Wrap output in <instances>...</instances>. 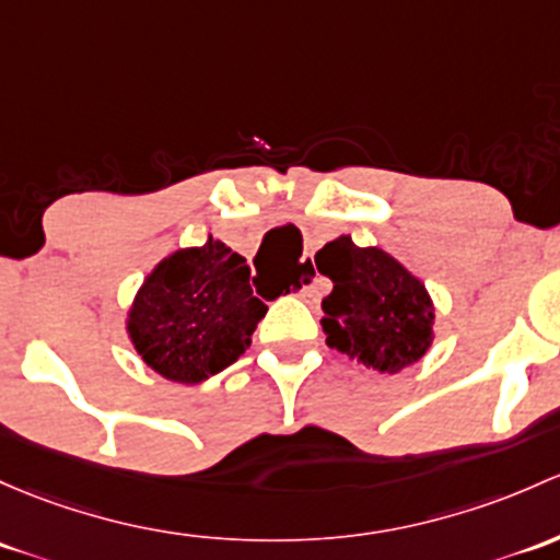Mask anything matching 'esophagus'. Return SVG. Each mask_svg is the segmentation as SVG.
I'll return each mask as SVG.
<instances>
[{
	"label": "esophagus",
	"instance_id": "34e87169",
	"mask_svg": "<svg viewBox=\"0 0 560 560\" xmlns=\"http://www.w3.org/2000/svg\"><path fill=\"white\" fill-rule=\"evenodd\" d=\"M300 279L308 281V284L303 287V298H308V300L319 298V287H316V265L314 262L305 260L303 265H300Z\"/></svg>",
	"mask_w": 560,
	"mask_h": 560
}]
</instances>
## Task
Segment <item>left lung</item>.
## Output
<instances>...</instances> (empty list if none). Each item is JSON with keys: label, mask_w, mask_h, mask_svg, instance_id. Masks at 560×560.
Here are the masks:
<instances>
[{"label": "left lung", "mask_w": 560, "mask_h": 560, "mask_svg": "<svg viewBox=\"0 0 560 560\" xmlns=\"http://www.w3.org/2000/svg\"><path fill=\"white\" fill-rule=\"evenodd\" d=\"M314 262L332 279V292L322 300L329 349L378 373H399L427 354L434 305L402 262L378 246H357L351 235L322 246Z\"/></svg>", "instance_id": "obj_1"}]
</instances>
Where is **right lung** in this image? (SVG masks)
<instances>
[{"label": "right lung", "instance_id": "obj_1", "mask_svg": "<svg viewBox=\"0 0 560 560\" xmlns=\"http://www.w3.org/2000/svg\"><path fill=\"white\" fill-rule=\"evenodd\" d=\"M249 273L244 257L211 235L158 262L126 322L147 368L174 384H201L244 354L268 311Z\"/></svg>", "mask_w": 560, "mask_h": 560}]
</instances>
